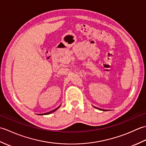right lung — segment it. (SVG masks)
Returning <instances> with one entry per match:
<instances>
[{"instance_id": "obj_1", "label": "right lung", "mask_w": 146, "mask_h": 146, "mask_svg": "<svg viewBox=\"0 0 146 146\" xmlns=\"http://www.w3.org/2000/svg\"><path fill=\"white\" fill-rule=\"evenodd\" d=\"M57 109V108H56ZM55 111V110H52V111H49V112H48V113H46V114H48V113H51V112H52V111Z\"/></svg>"}]
</instances>
